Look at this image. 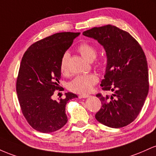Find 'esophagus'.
<instances>
[{
    "label": "esophagus",
    "mask_w": 156,
    "mask_h": 156,
    "mask_svg": "<svg viewBox=\"0 0 156 156\" xmlns=\"http://www.w3.org/2000/svg\"><path fill=\"white\" fill-rule=\"evenodd\" d=\"M89 97H90V96H89L88 94H82V95L79 96V98H80V99H85V98H87Z\"/></svg>",
    "instance_id": "1"
}]
</instances>
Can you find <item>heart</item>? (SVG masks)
Returning a JSON list of instances; mask_svg holds the SVG:
<instances>
[{
	"label": "heart",
	"instance_id": "heart-1",
	"mask_svg": "<svg viewBox=\"0 0 156 156\" xmlns=\"http://www.w3.org/2000/svg\"><path fill=\"white\" fill-rule=\"evenodd\" d=\"M78 51L84 59L91 62L97 56V49L92 45L87 43H82L78 47ZM69 53H65L62 55L59 64V69L62 74L68 73V59ZM98 76L95 73H87V74L79 75L74 77L69 84V88L72 91L79 94H87L92 90L94 85L97 83Z\"/></svg>",
	"mask_w": 156,
	"mask_h": 156
}]
</instances>
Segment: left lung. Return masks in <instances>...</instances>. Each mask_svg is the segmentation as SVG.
I'll use <instances>...</instances> for the list:
<instances>
[{"instance_id": "1", "label": "left lung", "mask_w": 156, "mask_h": 156, "mask_svg": "<svg viewBox=\"0 0 156 156\" xmlns=\"http://www.w3.org/2000/svg\"><path fill=\"white\" fill-rule=\"evenodd\" d=\"M84 36L97 40L104 48L107 66L100 85L113 92L111 97L98 94L101 108L96 113L99 122L119 128L138 116L149 91L148 67L141 45L127 31L112 25L94 27Z\"/></svg>"}]
</instances>
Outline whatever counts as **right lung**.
Masks as SVG:
<instances>
[{
  "mask_svg": "<svg viewBox=\"0 0 156 156\" xmlns=\"http://www.w3.org/2000/svg\"><path fill=\"white\" fill-rule=\"evenodd\" d=\"M80 34L56 33L31 45L23 57L17 79V97L26 119L39 132H55L67 123L66 104L77 96L68 92L57 101L52 95L59 89L61 58Z\"/></svg>",
  "mask_w": 156,
  "mask_h": 156,
  "instance_id": "right-lung-1",
  "label": "right lung"
}]
</instances>
